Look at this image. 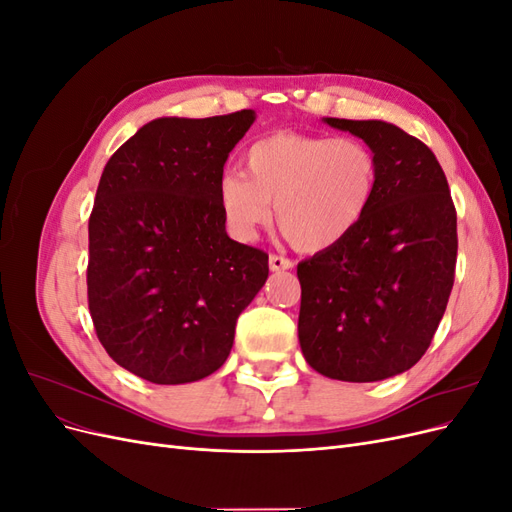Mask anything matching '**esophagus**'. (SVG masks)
I'll list each match as a JSON object with an SVG mask.
<instances>
[{
    "label": "esophagus",
    "instance_id": "obj_1",
    "mask_svg": "<svg viewBox=\"0 0 512 512\" xmlns=\"http://www.w3.org/2000/svg\"><path fill=\"white\" fill-rule=\"evenodd\" d=\"M269 269H271V271H286V269H292V260H290V258H284V256H277V254H271V256H269Z\"/></svg>",
    "mask_w": 512,
    "mask_h": 512
}]
</instances>
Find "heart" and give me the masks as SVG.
<instances>
[{
    "label": "heart",
    "instance_id": "heart-1",
    "mask_svg": "<svg viewBox=\"0 0 512 512\" xmlns=\"http://www.w3.org/2000/svg\"><path fill=\"white\" fill-rule=\"evenodd\" d=\"M247 177L226 170L218 203L228 232L252 241L273 220L301 252H327L361 226L380 185L374 149L356 138L273 132L245 149Z\"/></svg>",
    "mask_w": 512,
    "mask_h": 512
}]
</instances>
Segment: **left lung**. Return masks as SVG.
<instances>
[{
    "mask_svg": "<svg viewBox=\"0 0 512 512\" xmlns=\"http://www.w3.org/2000/svg\"><path fill=\"white\" fill-rule=\"evenodd\" d=\"M374 149L380 185L367 218L299 262V342L318 374L376 382L421 361L455 282L457 213L433 151L393 123L324 117Z\"/></svg>",
    "mask_w": 512,
    "mask_h": 512,
    "instance_id": "1",
    "label": "left lung"
}]
</instances>
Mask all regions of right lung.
<instances>
[{
	"instance_id": "obj_1",
	"label": "right lung",
	"mask_w": 512,
	"mask_h": 512,
	"mask_svg": "<svg viewBox=\"0 0 512 512\" xmlns=\"http://www.w3.org/2000/svg\"><path fill=\"white\" fill-rule=\"evenodd\" d=\"M254 111L160 117L106 162L89 215L87 299L111 359L153 384L203 380L228 359L269 256L232 241L218 203Z\"/></svg>"
}]
</instances>
